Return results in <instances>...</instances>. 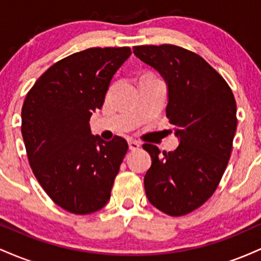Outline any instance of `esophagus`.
Listing matches in <instances>:
<instances>
[{
	"instance_id": "esophagus-1",
	"label": "esophagus",
	"mask_w": 261,
	"mask_h": 261,
	"mask_svg": "<svg viewBox=\"0 0 261 261\" xmlns=\"http://www.w3.org/2000/svg\"><path fill=\"white\" fill-rule=\"evenodd\" d=\"M140 146H141L140 142H137V141H135V140L128 141V148H130L131 151H135V149H139Z\"/></svg>"
}]
</instances>
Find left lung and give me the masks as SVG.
Wrapping results in <instances>:
<instances>
[{"instance_id": "obj_1", "label": "left lung", "mask_w": 261, "mask_h": 261, "mask_svg": "<svg viewBox=\"0 0 261 261\" xmlns=\"http://www.w3.org/2000/svg\"><path fill=\"white\" fill-rule=\"evenodd\" d=\"M134 54L166 81L167 118L180 140L163 154L157 146H142L152 158L146 195L164 214L184 216L207 201L226 170L237 130L234 95L214 67L184 47L141 45Z\"/></svg>"}]
</instances>
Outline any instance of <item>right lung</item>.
<instances>
[{"label": "right lung", "instance_id": "1", "mask_svg": "<svg viewBox=\"0 0 261 261\" xmlns=\"http://www.w3.org/2000/svg\"><path fill=\"white\" fill-rule=\"evenodd\" d=\"M128 46L91 47L60 60L39 77L22 108V135L33 173L56 205L76 215L106 206L127 152L120 136H93L92 113L103 107Z\"/></svg>", "mask_w": 261, "mask_h": 261}]
</instances>
